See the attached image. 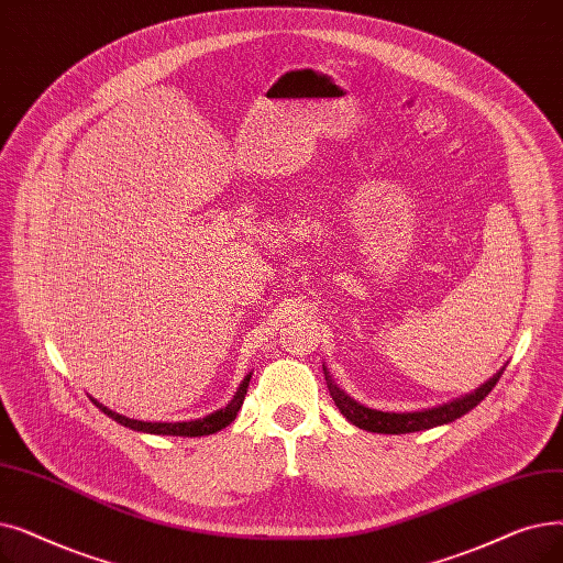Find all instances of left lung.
Wrapping results in <instances>:
<instances>
[{"label": "left lung", "instance_id": "left-lung-1", "mask_svg": "<svg viewBox=\"0 0 563 563\" xmlns=\"http://www.w3.org/2000/svg\"><path fill=\"white\" fill-rule=\"evenodd\" d=\"M501 375H504V371H499L493 379H487L483 386H478L474 394L457 398L453 402H446L442 407H432V409H423V411L394 413V411L368 409V407L354 402L350 396L342 394V390L333 384V379L329 377V373L324 368V379H327V386H329V394H331V398H333L335 407L340 409L342 417H345L350 423H354L361 430L382 432V434H407V432H419V430H430V428H437V426L451 423V421L464 417L467 411H472L487 394H490Z\"/></svg>", "mask_w": 563, "mask_h": 563}]
</instances>
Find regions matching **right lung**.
Instances as JSON below:
<instances>
[{"instance_id":"obj_1","label":"right lung","mask_w":563,"mask_h":563,"mask_svg":"<svg viewBox=\"0 0 563 563\" xmlns=\"http://www.w3.org/2000/svg\"><path fill=\"white\" fill-rule=\"evenodd\" d=\"M249 382H251V375H246V379L241 382V386L236 388L234 398L230 400V405L225 409H218L213 413H209V417L205 419H198V421H184V423H146V421H133V419H126L121 417V413L103 407L93 400V405L99 407L103 413H108L110 419H114L117 423L126 426L131 430H140V432H152V434H173V437H205V434H213L218 430L228 428L234 419H236V411L241 409L243 405V398H246V390H249Z\"/></svg>"}]
</instances>
